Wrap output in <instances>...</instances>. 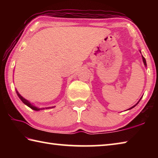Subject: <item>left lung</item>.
I'll return each mask as SVG.
<instances>
[{"label": "left lung", "mask_w": 158, "mask_h": 158, "mask_svg": "<svg viewBox=\"0 0 158 158\" xmlns=\"http://www.w3.org/2000/svg\"><path fill=\"white\" fill-rule=\"evenodd\" d=\"M139 52H140V53H141V51H140V50H139ZM142 56V60H143V64H144V65H145V67H146V65H146V59H145V58H144V57L143 56ZM141 98H142V97H141V98H140V100L138 101V102H137V104H136V105H134L133 106H132V107H130V109H128V110H130V109H132V108H134V107H135V106L136 105H137V104H138L139 102V101L141 100Z\"/></svg>", "instance_id": "left-lung-1"}]
</instances>
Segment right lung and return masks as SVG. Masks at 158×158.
Listing matches in <instances>:
<instances>
[{"mask_svg":"<svg viewBox=\"0 0 158 158\" xmlns=\"http://www.w3.org/2000/svg\"><path fill=\"white\" fill-rule=\"evenodd\" d=\"M16 92H17V94L18 95V97L19 98L20 100L23 102V104H25L26 105H27L28 107H30L31 109H33V110L35 111H40V110H44V109H50V108H53L54 106H51V107H42V108H39L38 106H35V105H33V104L31 103L30 102H29L28 100H26V99H25L24 98H23L22 96H21L19 93V92L17 91V90L16 89Z\"/></svg>","mask_w":158,"mask_h":158,"instance_id":"obj_1","label":"right lung"}]
</instances>
